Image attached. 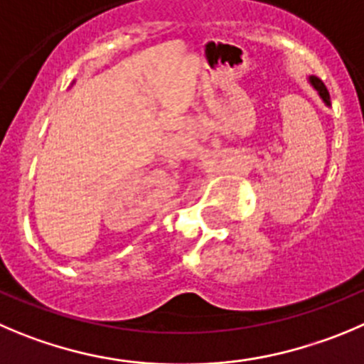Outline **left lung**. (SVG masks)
I'll return each mask as SVG.
<instances>
[{
  "label": "left lung",
  "mask_w": 364,
  "mask_h": 364,
  "mask_svg": "<svg viewBox=\"0 0 364 364\" xmlns=\"http://www.w3.org/2000/svg\"><path fill=\"white\" fill-rule=\"evenodd\" d=\"M307 82H309L311 87L318 92V96H320L321 102L325 103V107H331V95H328V91H327V87H325L323 82H321L318 76H313V75L307 76Z\"/></svg>",
  "instance_id": "obj_1"
}]
</instances>
